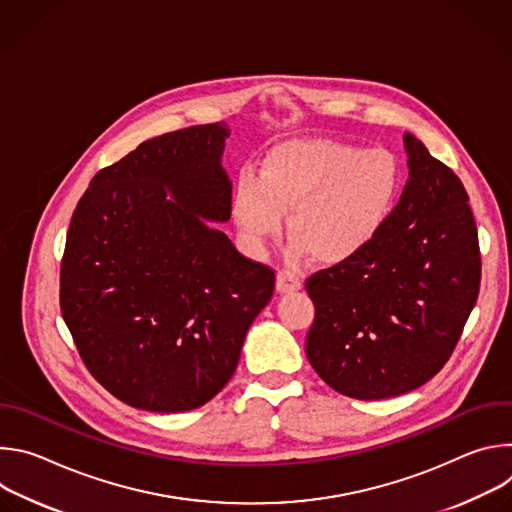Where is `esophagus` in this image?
<instances>
[{"label":"esophagus","mask_w":512,"mask_h":512,"mask_svg":"<svg viewBox=\"0 0 512 512\" xmlns=\"http://www.w3.org/2000/svg\"><path fill=\"white\" fill-rule=\"evenodd\" d=\"M302 289V279L291 275L289 271H279L277 273V291L279 294H291V291Z\"/></svg>","instance_id":"34e87169"}]
</instances>
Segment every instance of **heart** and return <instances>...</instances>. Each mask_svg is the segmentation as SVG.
<instances>
[{
  "instance_id": "heart-1",
  "label": "heart",
  "mask_w": 512,
  "mask_h": 512,
  "mask_svg": "<svg viewBox=\"0 0 512 512\" xmlns=\"http://www.w3.org/2000/svg\"><path fill=\"white\" fill-rule=\"evenodd\" d=\"M403 190V166L385 148L362 150L336 139L275 145L259 172L235 182L233 218L249 247L265 251L289 214L291 257L348 263L389 225Z\"/></svg>"
}]
</instances>
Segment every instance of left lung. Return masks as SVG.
I'll use <instances>...</instances> for the list:
<instances>
[{"label": "left lung", "mask_w": 512, "mask_h": 512, "mask_svg": "<svg viewBox=\"0 0 512 512\" xmlns=\"http://www.w3.org/2000/svg\"><path fill=\"white\" fill-rule=\"evenodd\" d=\"M409 180L379 239L314 273L306 338L314 371L362 401L409 393L442 371L480 289V247L460 178L403 135Z\"/></svg>", "instance_id": "8db88e82"}]
</instances>
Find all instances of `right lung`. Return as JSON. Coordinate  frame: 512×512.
Listing matches in <instances>:
<instances>
[{
  "instance_id": "obj_1",
  "label": "right lung",
  "mask_w": 512,
  "mask_h": 512,
  "mask_svg": "<svg viewBox=\"0 0 512 512\" xmlns=\"http://www.w3.org/2000/svg\"><path fill=\"white\" fill-rule=\"evenodd\" d=\"M225 121L143 141L77 204L60 310L89 373L154 413L208 403L233 377L275 273L212 223L231 218Z\"/></svg>"
}]
</instances>
